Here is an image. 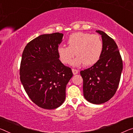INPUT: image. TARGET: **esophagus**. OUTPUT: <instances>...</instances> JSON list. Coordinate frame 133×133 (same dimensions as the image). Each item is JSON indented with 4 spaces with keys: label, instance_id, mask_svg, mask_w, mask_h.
Listing matches in <instances>:
<instances>
[{
    "label": "esophagus",
    "instance_id": "obj_1",
    "mask_svg": "<svg viewBox=\"0 0 133 133\" xmlns=\"http://www.w3.org/2000/svg\"><path fill=\"white\" fill-rule=\"evenodd\" d=\"M72 73L74 75L77 74H78V71L77 70V69H72Z\"/></svg>",
    "mask_w": 133,
    "mask_h": 133
}]
</instances>
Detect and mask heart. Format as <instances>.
<instances>
[{
    "instance_id": "heart-1",
    "label": "heart",
    "mask_w": 133,
    "mask_h": 133,
    "mask_svg": "<svg viewBox=\"0 0 133 133\" xmlns=\"http://www.w3.org/2000/svg\"><path fill=\"white\" fill-rule=\"evenodd\" d=\"M67 44L68 47L59 46L57 53L61 62L65 64H69L75 54L76 58L72 62L74 66H79L83 64L85 66L95 64L101 58L103 50V42L96 34L74 32L69 36Z\"/></svg>"
}]
</instances>
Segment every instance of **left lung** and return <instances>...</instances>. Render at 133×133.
<instances>
[{"label":"left lung","instance_id":"obj_1","mask_svg":"<svg viewBox=\"0 0 133 133\" xmlns=\"http://www.w3.org/2000/svg\"><path fill=\"white\" fill-rule=\"evenodd\" d=\"M103 50L99 61L90 68L81 71L84 97L91 103L99 105L111 99L119 85L122 61L116 43L100 30Z\"/></svg>","mask_w":133,"mask_h":133}]
</instances>
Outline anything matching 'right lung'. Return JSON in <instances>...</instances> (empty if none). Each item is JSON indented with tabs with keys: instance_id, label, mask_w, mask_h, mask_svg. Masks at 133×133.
Listing matches in <instances>:
<instances>
[{
	"instance_id": "add662e5",
	"label": "right lung",
	"mask_w": 133,
	"mask_h": 133,
	"mask_svg": "<svg viewBox=\"0 0 133 133\" xmlns=\"http://www.w3.org/2000/svg\"><path fill=\"white\" fill-rule=\"evenodd\" d=\"M63 36L55 32L38 36L26 44L22 55L20 80L30 99L43 109H56L64 103L73 75L57 53Z\"/></svg>"
}]
</instances>
